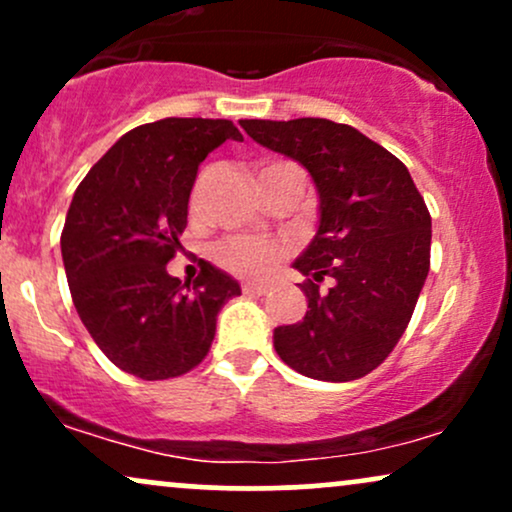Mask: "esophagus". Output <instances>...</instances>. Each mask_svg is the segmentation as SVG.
<instances>
[{
	"instance_id": "obj_1",
	"label": "esophagus",
	"mask_w": 512,
	"mask_h": 512,
	"mask_svg": "<svg viewBox=\"0 0 512 512\" xmlns=\"http://www.w3.org/2000/svg\"><path fill=\"white\" fill-rule=\"evenodd\" d=\"M243 291L250 293V296H264V293H267L269 289H267V286H262V284H250V281H248V284H243Z\"/></svg>"
}]
</instances>
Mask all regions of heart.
<instances>
[{
    "label": "heart",
    "mask_w": 512,
    "mask_h": 512,
    "mask_svg": "<svg viewBox=\"0 0 512 512\" xmlns=\"http://www.w3.org/2000/svg\"><path fill=\"white\" fill-rule=\"evenodd\" d=\"M207 180L209 170H204L197 178L195 192H192V202L195 204L199 202V197H202ZM284 252V245L274 243V240H264L255 236H233L223 240L219 248H216V257H219V262L226 269H231V272H236L240 276H252V279H262V276H269L276 267H279Z\"/></svg>",
    "instance_id": "b5f03b06"
}]
</instances>
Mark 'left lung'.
Here are the masks:
<instances>
[{
    "label": "left lung",
    "mask_w": 512,
    "mask_h": 512,
    "mask_svg": "<svg viewBox=\"0 0 512 512\" xmlns=\"http://www.w3.org/2000/svg\"><path fill=\"white\" fill-rule=\"evenodd\" d=\"M257 144L313 175L320 226L293 262L308 281L305 317L274 330L281 361L327 383L363 378L407 330L431 267V214L407 166L349 125L240 120ZM325 275L333 289L319 293Z\"/></svg>",
    "instance_id": "1"
}]
</instances>
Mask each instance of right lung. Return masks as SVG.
Masks as SVG:
<instances>
[{
    "label": "right lung",
    "instance_id": "add662e5",
    "mask_svg": "<svg viewBox=\"0 0 512 512\" xmlns=\"http://www.w3.org/2000/svg\"><path fill=\"white\" fill-rule=\"evenodd\" d=\"M243 134L231 120L166 117L122 134L76 187L62 260L81 322L117 368L142 380L204 361L216 315L240 286L204 262L195 281L170 276L199 163Z\"/></svg>",
    "mask_w": 512,
    "mask_h": 512
}]
</instances>
